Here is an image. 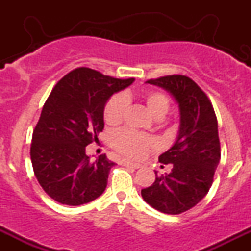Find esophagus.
Segmentation results:
<instances>
[{
    "label": "esophagus",
    "instance_id": "1",
    "mask_svg": "<svg viewBox=\"0 0 251 251\" xmlns=\"http://www.w3.org/2000/svg\"><path fill=\"white\" fill-rule=\"evenodd\" d=\"M123 164L125 166H129V168H133V169H139L140 164L139 163H132V162H127V160H123Z\"/></svg>",
    "mask_w": 251,
    "mask_h": 251
}]
</instances>
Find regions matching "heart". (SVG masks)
<instances>
[{
  "mask_svg": "<svg viewBox=\"0 0 251 251\" xmlns=\"http://www.w3.org/2000/svg\"><path fill=\"white\" fill-rule=\"evenodd\" d=\"M129 99L128 94H114L106 102L103 108V119L106 124L111 126H117L125 119ZM146 107L151 112L155 119H162L168 113L170 107L169 98L159 91H150L144 94L143 98ZM112 145L119 153L132 159H140L151 150H153L157 144L153 138L149 135L138 133L131 129H120L114 132L112 135Z\"/></svg>",
  "mask_w": 251,
  "mask_h": 251,
  "instance_id": "b5f03b06",
  "label": "heart"
}]
</instances>
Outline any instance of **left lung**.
<instances>
[{"instance_id":"left-lung-1","label":"left lung","mask_w":251,"mask_h":251,"mask_svg":"<svg viewBox=\"0 0 251 251\" xmlns=\"http://www.w3.org/2000/svg\"><path fill=\"white\" fill-rule=\"evenodd\" d=\"M168 91L178 103L180 125L171 149L159 162L172 164L171 172L142 190L144 201L158 211L179 215L205 197L221 159L218 125L212 103L194 80L168 75L146 81Z\"/></svg>"}]
</instances>
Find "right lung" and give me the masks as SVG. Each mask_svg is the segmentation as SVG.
Returning <instances> with one entry per match:
<instances>
[{
  "mask_svg": "<svg viewBox=\"0 0 251 251\" xmlns=\"http://www.w3.org/2000/svg\"><path fill=\"white\" fill-rule=\"evenodd\" d=\"M133 81L80 67L51 89L33 132L30 159L37 181L54 201L76 206L105 191L116 164L106 154L93 162L86 146L102 132L107 100Z\"/></svg>",
  "mask_w": 251,
  "mask_h": 251,
  "instance_id": "obj_1",
  "label": "right lung"
}]
</instances>
